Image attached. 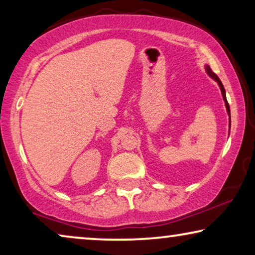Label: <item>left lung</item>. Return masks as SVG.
Here are the masks:
<instances>
[{
	"label": "left lung",
	"instance_id": "8db88e82",
	"mask_svg": "<svg viewBox=\"0 0 255 255\" xmlns=\"http://www.w3.org/2000/svg\"><path fill=\"white\" fill-rule=\"evenodd\" d=\"M207 72H208V74L211 76L212 79H215L216 81L218 82V85H219V87H221V90H222V95H223V99H224V101H225V106H226V109H228V114H229V116L231 114H230V107H229V103H228V100H226V96H225V89H224V87H223V83H222V81L221 80H219V78L217 75L215 74L214 72L211 71L210 69V67H207ZM230 121H231V117H230Z\"/></svg>",
	"mask_w": 255,
	"mask_h": 255
}]
</instances>
